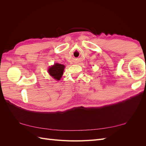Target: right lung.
<instances>
[{
    "mask_svg": "<svg viewBox=\"0 0 146 146\" xmlns=\"http://www.w3.org/2000/svg\"><path fill=\"white\" fill-rule=\"evenodd\" d=\"M64 67L65 66L63 64L58 63H55L54 65L50 66L48 69V72L55 80H60L63 74Z\"/></svg>",
    "mask_w": 146,
    "mask_h": 146,
    "instance_id": "add662e5",
    "label": "right lung"
}]
</instances>
